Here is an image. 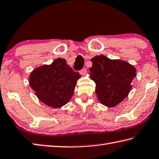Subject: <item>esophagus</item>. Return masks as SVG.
<instances>
[{
  "instance_id": "esophagus-1",
  "label": "esophagus",
  "mask_w": 159,
  "mask_h": 159,
  "mask_svg": "<svg viewBox=\"0 0 159 159\" xmlns=\"http://www.w3.org/2000/svg\"><path fill=\"white\" fill-rule=\"evenodd\" d=\"M79 73L81 75H85L87 74V70H86V68H83L82 70L79 71Z\"/></svg>"
}]
</instances>
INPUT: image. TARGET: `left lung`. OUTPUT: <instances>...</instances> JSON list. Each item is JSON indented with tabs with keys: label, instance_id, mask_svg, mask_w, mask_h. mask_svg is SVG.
Instances as JSON below:
<instances>
[{
	"label": "left lung",
	"instance_id": "obj_1",
	"mask_svg": "<svg viewBox=\"0 0 159 159\" xmlns=\"http://www.w3.org/2000/svg\"><path fill=\"white\" fill-rule=\"evenodd\" d=\"M91 61L89 75L96 83L98 99L103 105L115 107L128 96L136 70L127 62L111 60L103 55L94 56Z\"/></svg>",
	"mask_w": 159,
	"mask_h": 159
}]
</instances>
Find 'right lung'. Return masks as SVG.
Here are the masks:
<instances>
[{"mask_svg":"<svg viewBox=\"0 0 159 159\" xmlns=\"http://www.w3.org/2000/svg\"><path fill=\"white\" fill-rule=\"evenodd\" d=\"M80 77L63 58L55 60L31 72L29 84L42 103L52 108L65 106L73 96L77 80Z\"/></svg>","mask_w":159,"mask_h":159,"instance_id":"add662e5","label":"right lung"}]
</instances>
